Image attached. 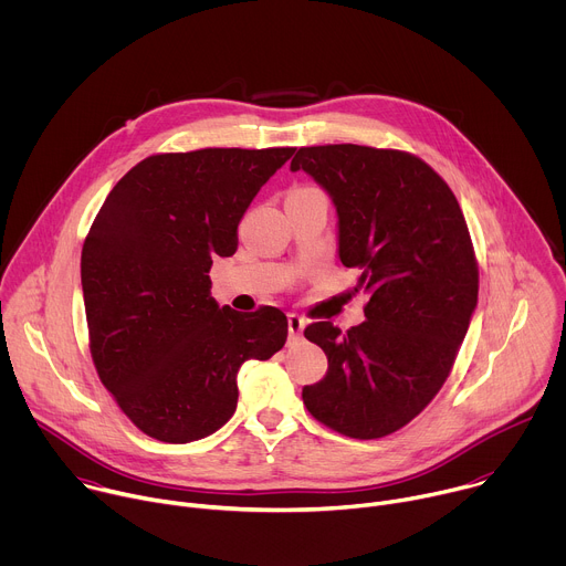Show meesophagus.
<instances>
[{
    "instance_id": "1",
    "label": "esophagus",
    "mask_w": 566,
    "mask_h": 566,
    "mask_svg": "<svg viewBox=\"0 0 566 566\" xmlns=\"http://www.w3.org/2000/svg\"><path fill=\"white\" fill-rule=\"evenodd\" d=\"M304 327H306V319L304 317H300L297 313H289V336L293 340H297L302 336Z\"/></svg>"
}]
</instances>
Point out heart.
Instances as JSON below:
<instances>
[{"instance_id": "b5f03b06", "label": "heart", "mask_w": 566, "mask_h": 566, "mask_svg": "<svg viewBox=\"0 0 566 566\" xmlns=\"http://www.w3.org/2000/svg\"><path fill=\"white\" fill-rule=\"evenodd\" d=\"M313 188H295V190H291V195H297V192H311Z\"/></svg>"}]
</instances>
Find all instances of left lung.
I'll return each instance as SVG.
<instances>
[{"label":"left lung","instance_id":"left-lung-1","mask_svg":"<svg viewBox=\"0 0 566 566\" xmlns=\"http://www.w3.org/2000/svg\"><path fill=\"white\" fill-rule=\"evenodd\" d=\"M304 170L332 197L338 258L369 295L365 322L304 329L329 358L304 385L306 410L352 439H380L408 426L446 382L476 306L479 273L463 212L421 158L365 145L300 147Z\"/></svg>","mask_w":566,"mask_h":566}]
</instances>
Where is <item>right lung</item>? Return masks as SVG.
I'll use <instances>...</instances> for the list:
<instances>
[{"label":"right lung","instance_id":"obj_1","mask_svg":"<svg viewBox=\"0 0 566 566\" xmlns=\"http://www.w3.org/2000/svg\"><path fill=\"white\" fill-rule=\"evenodd\" d=\"M293 147L156 154L107 195L83 247L80 280L103 385L147 437L190 443L237 408V371L286 343L275 306L239 313L210 297L214 258Z\"/></svg>","mask_w":566,"mask_h":566}]
</instances>
